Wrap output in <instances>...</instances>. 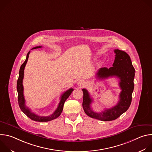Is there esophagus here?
<instances>
[{"label": "esophagus", "mask_w": 152, "mask_h": 152, "mask_svg": "<svg viewBox=\"0 0 152 152\" xmlns=\"http://www.w3.org/2000/svg\"><path fill=\"white\" fill-rule=\"evenodd\" d=\"M77 84L80 86H83L85 85V81L83 80H79L77 82Z\"/></svg>", "instance_id": "esophagus-1"}]
</instances>
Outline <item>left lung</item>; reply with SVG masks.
Instances as JSON below:
<instances>
[{"instance_id":"1","label":"left lung","mask_w":152,"mask_h":152,"mask_svg":"<svg viewBox=\"0 0 152 152\" xmlns=\"http://www.w3.org/2000/svg\"><path fill=\"white\" fill-rule=\"evenodd\" d=\"M115 58L113 67L110 69L103 67L100 69L96 76L99 79H107L110 77H117L119 80V86L121 90L118 103L110 109H106L102 113H96L91 108L93 99L88 91L82 89L83 96L82 106L84 112L89 117L101 121H112L118 118L125 113L131 105L132 94L134 88V77L135 70L129 55L125 52L114 50Z\"/></svg>"}]
</instances>
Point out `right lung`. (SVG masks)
<instances>
[{
  "label": "right lung",
  "instance_id": "add662e5",
  "mask_svg": "<svg viewBox=\"0 0 152 152\" xmlns=\"http://www.w3.org/2000/svg\"><path fill=\"white\" fill-rule=\"evenodd\" d=\"M41 46H37L32 49H38L40 48ZM30 53V52H29L27 54L26 58L25 61L21 65L20 71H19V76L18 79L17 80V90L18 93V104L20 106V108L21 109V111H22L25 114L27 115L29 118L31 120L35 121H39V122H46V121H51L52 120H54L56 118H58L61 114L62 110H63V107L64 104L66 100L68 99V97L70 96V95L72 94V91H73V88H70L67 91H66L65 93H64L61 96V100L59 103L58 106L57 107V109L55 110V111L50 115L49 116H39L35 113H32L31 111V110L29 109L28 107H27L25 105V99L23 95V79L24 77V70L25 67L26 66V64L27 63L28 58H29V55Z\"/></svg>",
  "mask_w": 152,
  "mask_h": 152
}]
</instances>
